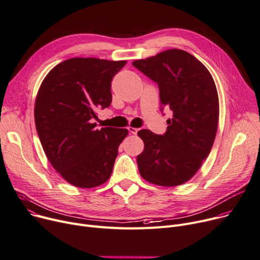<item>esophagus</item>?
Instances as JSON below:
<instances>
[{
	"label": "esophagus",
	"mask_w": 260,
	"mask_h": 260,
	"mask_svg": "<svg viewBox=\"0 0 260 260\" xmlns=\"http://www.w3.org/2000/svg\"><path fill=\"white\" fill-rule=\"evenodd\" d=\"M128 130H129V132H131L132 134H136V133L138 132V130H139V129L134 128V127H128Z\"/></svg>",
	"instance_id": "34e87169"
}]
</instances>
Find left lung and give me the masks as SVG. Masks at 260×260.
<instances>
[{"mask_svg":"<svg viewBox=\"0 0 260 260\" xmlns=\"http://www.w3.org/2000/svg\"><path fill=\"white\" fill-rule=\"evenodd\" d=\"M132 64L158 84L162 106L173 111L166 134L138 131L144 151L138 171L159 186L187 182L210 153L216 135L219 104L213 78L191 54L170 49Z\"/></svg>","mask_w":260,"mask_h":260,"instance_id":"left-lung-1","label":"left lung"}]
</instances>
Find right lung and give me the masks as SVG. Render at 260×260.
Listing matches in <instances>:
<instances>
[{
  "instance_id": "obj_1",
  "label": "right lung",
  "mask_w": 260,
  "mask_h": 260,
  "mask_svg": "<svg viewBox=\"0 0 260 260\" xmlns=\"http://www.w3.org/2000/svg\"><path fill=\"white\" fill-rule=\"evenodd\" d=\"M127 63L76 57L54 67L38 89L34 118L52 167L70 184L92 188L111 176L127 129H95L96 110L112 101L111 80Z\"/></svg>"
}]
</instances>
